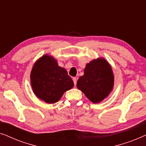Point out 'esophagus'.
Returning a JSON list of instances; mask_svg holds the SVG:
<instances>
[{
    "label": "esophagus",
    "instance_id": "esophagus-1",
    "mask_svg": "<svg viewBox=\"0 0 146 146\" xmlns=\"http://www.w3.org/2000/svg\"><path fill=\"white\" fill-rule=\"evenodd\" d=\"M72 80H73V82H74V85H76V82H77V78H76L74 77Z\"/></svg>",
    "mask_w": 146,
    "mask_h": 146
}]
</instances>
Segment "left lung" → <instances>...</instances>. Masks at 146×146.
<instances>
[{
	"label": "left lung",
	"instance_id": "1",
	"mask_svg": "<svg viewBox=\"0 0 146 146\" xmlns=\"http://www.w3.org/2000/svg\"><path fill=\"white\" fill-rule=\"evenodd\" d=\"M114 76L110 64L103 58L87 64L84 74L77 82L78 88L93 103H99L108 96L113 87Z\"/></svg>",
	"mask_w": 146,
	"mask_h": 146
}]
</instances>
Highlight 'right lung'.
Returning a JSON list of instances; mask_svg holds the SVG:
<instances>
[{"label":"right lung","mask_w":146,"mask_h":146,"mask_svg":"<svg viewBox=\"0 0 146 146\" xmlns=\"http://www.w3.org/2000/svg\"><path fill=\"white\" fill-rule=\"evenodd\" d=\"M31 82L35 94L48 104L57 102L66 91L72 88L74 82L56 60L45 54L34 64Z\"/></svg>","instance_id":"1"}]
</instances>
